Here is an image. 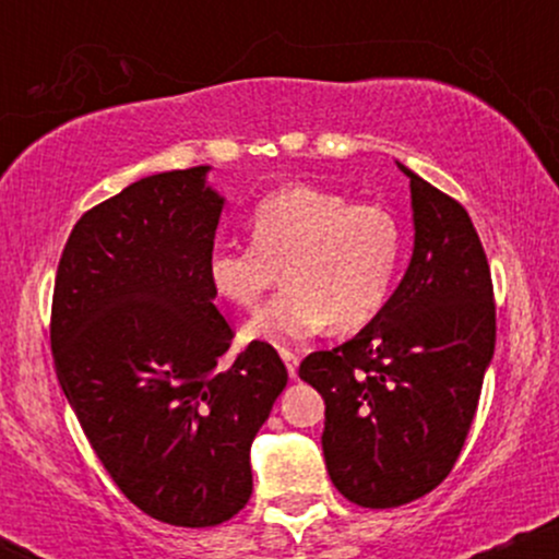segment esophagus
I'll list each match as a JSON object with an SVG mask.
<instances>
[{
    "instance_id": "34e87169",
    "label": "esophagus",
    "mask_w": 559,
    "mask_h": 559,
    "mask_svg": "<svg viewBox=\"0 0 559 559\" xmlns=\"http://www.w3.org/2000/svg\"><path fill=\"white\" fill-rule=\"evenodd\" d=\"M281 357H284V362H286V368H288V376L297 378V370H299V355H297V352H292V349H286V346H281Z\"/></svg>"
}]
</instances>
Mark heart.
<instances>
[{"label":"heart","instance_id":"heart-1","mask_svg":"<svg viewBox=\"0 0 559 559\" xmlns=\"http://www.w3.org/2000/svg\"><path fill=\"white\" fill-rule=\"evenodd\" d=\"M252 243H215L207 278L217 297L258 305L286 286L243 325V338L288 344L318 333L355 331L386 305L404 254V228L389 207L349 202L342 191L288 183L262 197L247 217Z\"/></svg>","mask_w":559,"mask_h":559}]
</instances>
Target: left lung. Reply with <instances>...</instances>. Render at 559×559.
I'll list each match as a JSON object with an SVG mask.
<instances>
[{"instance_id": "obj_1", "label": "left lung", "mask_w": 559, "mask_h": 559, "mask_svg": "<svg viewBox=\"0 0 559 559\" xmlns=\"http://www.w3.org/2000/svg\"><path fill=\"white\" fill-rule=\"evenodd\" d=\"M396 165L413 194L407 273L355 338L299 365L325 400L320 441L333 486L370 510L420 499L449 476L497 342L491 271L471 215Z\"/></svg>"}]
</instances>
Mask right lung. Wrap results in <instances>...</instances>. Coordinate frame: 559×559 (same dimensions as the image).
<instances>
[{
    "mask_svg": "<svg viewBox=\"0 0 559 559\" xmlns=\"http://www.w3.org/2000/svg\"><path fill=\"white\" fill-rule=\"evenodd\" d=\"M210 165L146 176L75 223L57 265L52 357L88 444L155 521L207 528L252 497L249 449L288 373L234 338L207 254L223 199Z\"/></svg>",
    "mask_w": 559,
    "mask_h": 559,
    "instance_id": "add662e5",
    "label": "right lung"
}]
</instances>
